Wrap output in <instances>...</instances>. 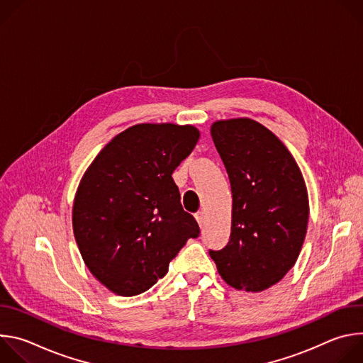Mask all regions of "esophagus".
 <instances>
[{
    "label": "esophagus",
    "mask_w": 363,
    "mask_h": 363,
    "mask_svg": "<svg viewBox=\"0 0 363 363\" xmlns=\"http://www.w3.org/2000/svg\"><path fill=\"white\" fill-rule=\"evenodd\" d=\"M195 220H196V223L199 224V227L202 228L203 224H205V216H203V213H202V211H198V213L195 214Z\"/></svg>",
    "instance_id": "obj_1"
}]
</instances>
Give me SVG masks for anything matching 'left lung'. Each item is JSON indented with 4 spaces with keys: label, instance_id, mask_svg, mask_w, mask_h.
Here are the masks:
<instances>
[{
    "label": "left lung",
    "instance_id": "left-lung-1",
    "mask_svg": "<svg viewBox=\"0 0 363 363\" xmlns=\"http://www.w3.org/2000/svg\"><path fill=\"white\" fill-rule=\"evenodd\" d=\"M211 136L230 178L233 216L228 244L210 255L227 284L263 291L300 254L308 221L306 184L289 149L262 123L217 121Z\"/></svg>",
    "mask_w": 363,
    "mask_h": 363
}]
</instances>
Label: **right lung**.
<instances>
[{"mask_svg":"<svg viewBox=\"0 0 363 363\" xmlns=\"http://www.w3.org/2000/svg\"><path fill=\"white\" fill-rule=\"evenodd\" d=\"M199 139L191 125L140 123L115 136L84 172L73 231L90 273L119 296L149 290L199 235L172 172Z\"/></svg>","mask_w":363,"mask_h":363,"instance_id":"1","label":"right lung"}]
</instances>
